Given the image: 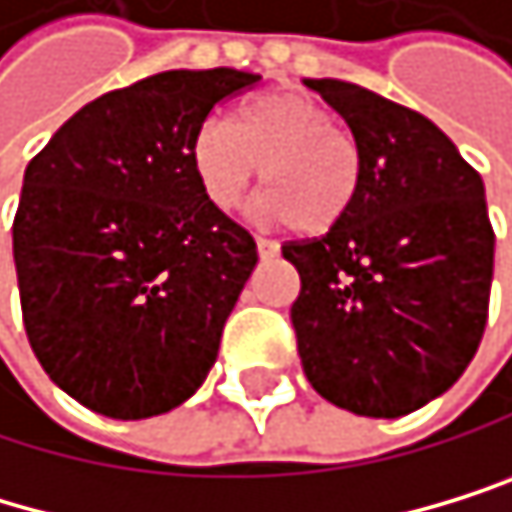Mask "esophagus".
Listing matches in <instances>:
<instances>
[{"mask_svg":"<svg viewBox=\"0 0 512 512\" xmlns=\"http://www.w3.org/2000/svg\"><path fill=\"white\" fill-rule=\"evenodd\" d=\"M254 242H258V254H261V258H277V254H280V245L273 242V239H264V235H258Z\"/></svg>","mask_w":512,"mask_h":512,"instance_id":"34e87169","label":"esophagus"}]
</instances>
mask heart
Instances as JSON below:
<instances>
[{"label":"heart","mask_w":512,"mask_h":512,"mask_svg":"<svg viewBox=\"0 0 512 512\" xmlns=\"http://www.w3.org/2000/svg\"><path fill=\"white\" fill-rule=\"evenodd\" d=\"M188 160L201 194L217 210L242 207L264 163L270 188L264 217L311 235L340 226L359 201V147L324 103L292 90L248 100L235 125L201 122Z\"/></svg>","instance_id":"b5f03b06"}]
</instances>
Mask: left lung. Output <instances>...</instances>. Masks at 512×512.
Returning a JSON list of instances; mask_svg holds the SVG:
<instances>
[{
    "instance_id": "obj_1",
    "label": "left lung",
    "mask_w": 512,
    "mask_h": 512,
    "mask_svg": "<svg viewBox=\"0 0 512 512\" xmlns=\"http://www.w3.org/2000/svg\"><path fill=\"white\" fill-rule=\"evenodd\" d=\"M346 119L362 157L352 213L286 242L299 270L292 327L327 403L400 418L447 393L488 321L494 229L485 182L422 112L336 78H305Z\"/></svg>"
}]
</instances>
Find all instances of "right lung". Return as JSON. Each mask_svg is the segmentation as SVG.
<instances>
[{
    "mask_svg": "<svg viewBox=\"0 0 512 512\" xmlns=\"http://www.w3.org/2000/svg\"><path fill=\"white\" fill-rule=\"evenodd\" d=\"M235 68L160 71L71 116L24 169L21 314L49 381L106 418L182 406L217 362L258 245L213 207L188 147Z\"/></svg>",
    "mask_w": 512,
    "mask_h": 512,
    "instance_id": "add662e5",
    "label": "right lung"
}]
</instances>
